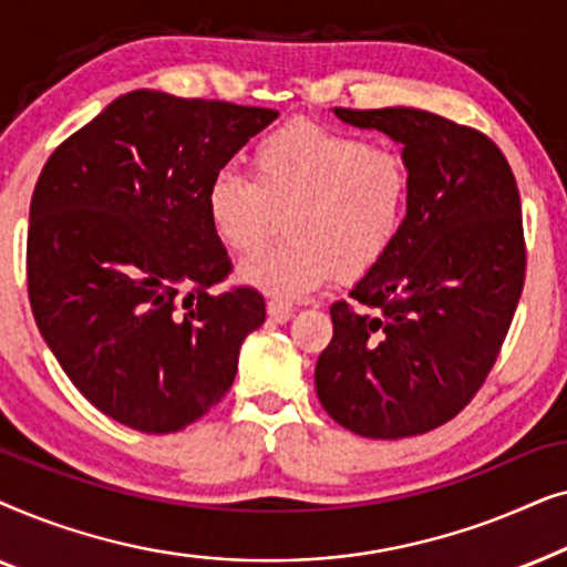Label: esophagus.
<instances>
[{
  "label": "esophagus",
  "mask_w": 567,
  "mask_h": 567,
  "mask_svg": "<svg viewBox=\"0 0 567 567\" xmlns=\"http://www.w3.org/2000/svg\"><path fill=\"white\" fill-rule=\"evenodd\" d=\"M266 309H268V317H270V320L278 322V324L289 322L291 317H293V307H291V305H286V301H278V299H270Z\"/></svg>",
  "instance_id": "esophagus-1"
}]
</instances>
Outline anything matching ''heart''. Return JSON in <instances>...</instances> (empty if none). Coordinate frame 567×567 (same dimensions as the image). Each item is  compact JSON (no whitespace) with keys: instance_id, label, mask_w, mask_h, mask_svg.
I'll list each match as a JSON object with an SVG mask.
<instances>
[{"instance_id":"b5f03b06","label":"heart","mask_w":567,"mask_h":567,"mask_svg":"<svg viewBox=\"0 0 567 567\" xmlns=\"http://www.w3.org/2000/svg\"><path fill=\"white\" fill-rule=\"evenodd\" d=\"M413 175L390 146L291 121L252 150V181L224 167L204 193L208 227L231 252L260 250L284 216L289 243L239 262L237 281L278 301L371 274L405 229Z\"/></svg>"}]
</instances>
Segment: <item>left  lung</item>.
Instances as JSON below:
<instances>
[{"label": "left lung", "instance_id": "8db88e82", "mask_svg": "<svg viewBox=\"0 0 567 567\" xmlns=\"http://www.w3.org/2000/svg\"><path fill=\"white\" fill-rule=\"evenodd\" d=\"M402 146L413 175L392 252L330 307L322 408L367 439H405L460 413L493 369L524 289L522 200L485 134L417 107L332 111Z\"/></svg>", "mask_w": 567, "mask_h": 567}]
</instances>
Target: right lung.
<instances>
[{"label":"right lung","instance_id":"right-lung-1","mask_svg":"<svg viewBox=\"0 0 567 567\" xmlns=\"http://www.w3.org/2000/svg\"><path fill=\"white\" fill-rule=\"evenodd\" d=\"M270 107L115 97L45 162L30 200L28 297L72 384L113 421L175 433L229 392L255 289L212 293L231 262L204 193Z\"/></svg>","mask_w":567,"mask_h":567}]
</instances>
